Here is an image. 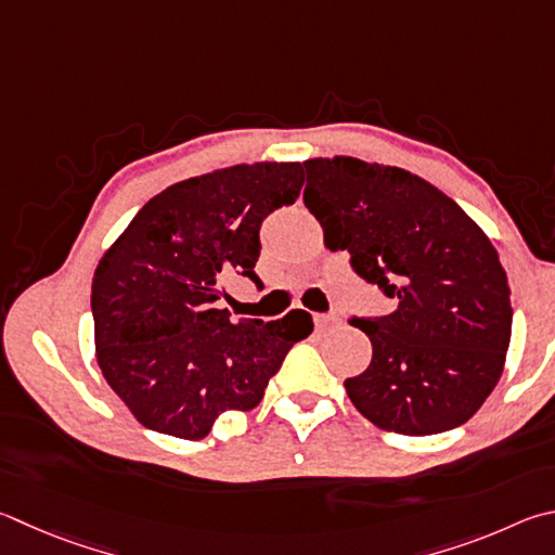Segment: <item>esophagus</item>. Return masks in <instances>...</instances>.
I'll return each instance as SVG.
<instances>
[{
  "mask_svg": "<svg viewBox=\"0 0 555 555\" xmlns=\"http://www.w3.org/2000/svg\"><path fill=\"white\" fill-rule=\"evenodd\" d=\"M312 320H315V327H320V330H327V327L339 325L337 312H327V315H315Z\"/></svg>",
  "mask_w": 555,
  "mask_h": 555,
  "instance_id": "obj_1",
  "label": "esophagus"
}]
</instances>
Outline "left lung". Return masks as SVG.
Listing matches in <instances>:
<instances>
[{"label": "left lung", "instance_id": "left-lung-1", "mask_svg": "<svg viewBox=\"0 0 555 555\" xmlns=\"http://www.w3.org/2000/svg\"><path fill=\"white\" fill-rule=\"evenodd\" d=\"M304 204L325 245L396 300L380 318H351L374 347L345 380L369 422L408 437L468 422L505 369L507 274L480 225L444 191L400 167L357 157L306 159Z\"/></svg>", "mask_w": 555, "mask_h": 555}]
</instances>
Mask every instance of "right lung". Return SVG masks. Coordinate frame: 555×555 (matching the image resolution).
<instances>
[{
    "instance_id": "1",
    "label": "right lung",
    "mask_w": 555,
    "mask_h": 555,
    "mask_svg": "<svg viewBox=\"0 0 555 555\" xmlns=\"http://www.w3.org/2000/svg\"><path fill=\"white\" fill-rule=\"evenodd\" d=\"M300 163L235 165L159 191L99 259L92 281L99 369L133 417L204 439L225 410L259 405L269 378L312 332L306 310L230 320L237 271L259 286V228L304 186Z\"/></svg>"
}]
</instances>
